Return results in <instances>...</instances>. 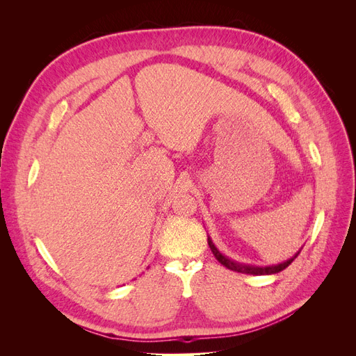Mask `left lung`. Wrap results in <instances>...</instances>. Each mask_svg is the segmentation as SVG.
Returning a JSON list of instances; mask_svg holds the SVG:
<instances>
[{"mask_svg":"<svg viewBox=\"0 0 356 356\" xmlns=\"http://www.w3.org/2000/svg\"><path fill=\"white\" fill-rule=\"evenodd\" d=\"M208 245H209V248H211L212 254L215 255V258H217V260H218L225 268H230V270H233V272L250 273V275H272V273H277V272L284 270V268H286L291 263H293V261L296 260L297 255H298V252H297L293 258H291V260H288V261H285V263H282V264H277V266H270V267H254V266H245V264H239V263H234V261L229 260L227 257H224V255L217 250V248L213 246L212 241L209 239V236H208Z\"/></svg>","mask_w":356,"mask_h":356,"instance_id":"obj_1","label":"left lung"}]
</instances>
